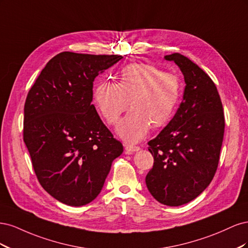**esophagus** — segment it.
Here are the masks:
<instances>
[{
	"label": "esophagus",
	"mask_w": 248,
	"mask_h": 248,
	"mask_svg": "<svg viewBox=\"0 0 248 248\" xmlns=\"http://www.w3.org/2000/svg\"><path fill=\"white\" fill-rule=\"evenodd\" d=\"M140 150V147L138 146H132V145H126L125 146V153L126 154H130L132 152H137Z\"/></svg>",
	"instance_id": "34e87169"
}]
</instances>
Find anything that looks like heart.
<instances>
[{"mask_svg":"<svg viewBox=\"0 0 248 248\" xmlns=\"http://www.w3.org/2000/svg\"><path fill=\"white\" fill-rule=\"evenodd\" d=\"M180 97V81L175 74L163 72L150 64L125 66L118 84L102 81L94 91V103L108 124L118 122L130 103L131 110L117 126L124 141L134 144L144 139L151 125L166 124Z\"/></svg>","mask_w":248,"mask_h":248,"instance_id":"heart-1","label":"heart"}]
</instances>
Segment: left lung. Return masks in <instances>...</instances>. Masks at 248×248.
I'll return each mask as SVG.
<instances>
[{
	"instance_id": "left-lung-1",
	"label": "left lung",
	"mask_w": 248,
	"mask_h": 248,
	"mask_svg": "<svg viewBox=\"0 0 248 248\" xmlns=\"http://www.w3.org/2000/svg\"><path fill=\"white\" fill-rule=\"evenodd\" d=\"M181 70L185 89L170 123L148 142L154 157L147 188L160 204L177 207L199 197L215 175L224 133L222 103L208 74L190 59L164 56Z\"/></svg>"
}]
</instances>
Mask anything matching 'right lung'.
<instances>
[{
  "mask_svg": "<svg viewBox=\"0 0 248 248\" xmlns=\"http://www.w3.org/2000/svg\"><path fill=\"white\" fill-rule=\"evenodd\" d=\"M122 59L63 51L44 67L27 96L24 140L35 174L65 205L95 200L112 160L123 152L91 103L95 78Z\"/></svg>",
  "mask_w": 248,
  "mask_h": 248,
  "instance_id": "1",
  "label": "right lung"
}]
</instances>
